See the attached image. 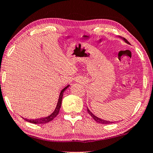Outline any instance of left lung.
Here are the masks:
<instances>
[{
    "label": "left lung",
    "mask_w": 153,
    "mask_h": 153,
    "mask_svg": "<svg viewBox=\"0 0 153 153\" xmlns=\"http://www.w3.org/2000/svg\"><path fill=\"white\" fill-rule=\"evenodd\" d=\"M121 39H123V41H124V42H125V43H126V44H130V43H129V42L126 40V39H125V38H124V37H119ZM88 108V114L90 115V116L92 117V118L94 120L96 121V122H97V123H101V124H112V123H116V122H112V121H108V120H102V119H101V118H100V117H98L97 116H96L95 115H94L93 114H92V112H91L90 111V109H88V107H87Z\"/></svg>",
    "instance_id": "1"
}]
</instances>
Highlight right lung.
<instances>
[{
  "instance_id": "right-lung-1",
  "label": "right lung",
  "mask_w": 153,
  "mask_h": 153,
  "mask_svg": "<svg viewBox=\"0 0 153 153\" xmlns=\"http://www.w3.org/2000/svg\"><path fill=\"white\" fill-rule=\"evenodd\" d=\"M70 85H67L65 88H64L63 90L61 91L59 96V99H58V102L57 104V106H56L55 109L54 110V111L49 116H46V117H40V118H36V119H27V118H25V117H22L25 120L29 122L30 123H33V124H46L49 123V122L52 121L55 118V117L57 116L59 112L60 108H61V105H62V98H63V95L64 91L67 90L68 88H69Z\"/></svg>"
}]
</instances>
